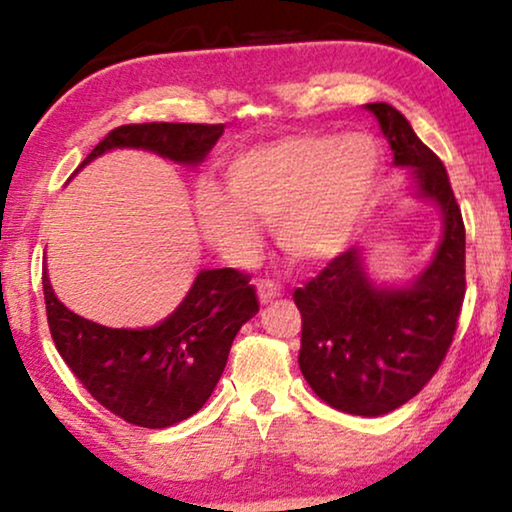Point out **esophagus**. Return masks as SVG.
Segmentation results:
<instances>
[{"label":"esophagus","mask_w":512,"mask_h":512,"mask_svg":"<svg viewBox=\"0 0 512 512\" xmlns=\"http://www.w3.org/2000/svg\"><path fill=\"white\" fill-rule=\"evenodd\" d=\"M256 291H258V300H261L263 305L272 303V300L282 296V286H279L277 282H272V279H258Z\"/></svg>","instance_id":"1"}]
</instances>
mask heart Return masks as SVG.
<instances>
[{
	"label": "heart",
	"instance_id": "obj_1",
	"mask_svg": "<svg viewBox=\"0 0 512 512\" xmlns=\"http://www.w3.org/2000/svg\"><path fill=\"white\" fill-rule=\"evenodd\" d=\"M382 153L373 137L300 132L237 153L226 186L202 181L193 205L200 228L228 261L258 247V223L275 226L279 247L300 263L338 256L373 205Z\"/></svg>",
	"mask_w": 512,
	"mask_h": 512
}]
</instances>
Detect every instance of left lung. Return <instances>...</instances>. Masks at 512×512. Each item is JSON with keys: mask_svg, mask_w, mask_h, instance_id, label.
Masks as SVG:
<instances>
[{"mask_svg": "<svg viewBox=\"0 0 512 512\" xmlns=\"http://www.w3.org/2000/svg\"><path fill=\"white\" fill-rule=\"evenodd\" d=\"M380 121L394 163L415 172L419 193L443 209V242L408 286H377L359 247L326 263L293 300L303 317L298 366L321 401L377 417L422 391L457 331L466 293V228L440 158L387 102L366 104Z\"/></svg>", "mask_w": 512, "mask_h": 512, "instance_id": "1", "label": "left lung"}]
</instances>
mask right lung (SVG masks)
<instances>
[{
	"label": "right lung",
	"mask_w": 512,
	"mask_h": 512,
	"mask_svg": "<svg viewBox=\"0 0 512 512\" xmlns=\"http://www.w3.org/2000/svg\"><path fill=\"white\" fill-rule=\"evenodd\" d=\"M221 135V123L121 125L88 153L83 165L121 146L195 165ZM41 284L48 331L76 380L102 408L144 429L184 422L205 405L226 368L237 331L258 312L249 275L235 268L202 270L184 303L149 328L95 324L55 298L46 270Z\"/></svg>",
	"instance_id": "1"
}]
</instances>
